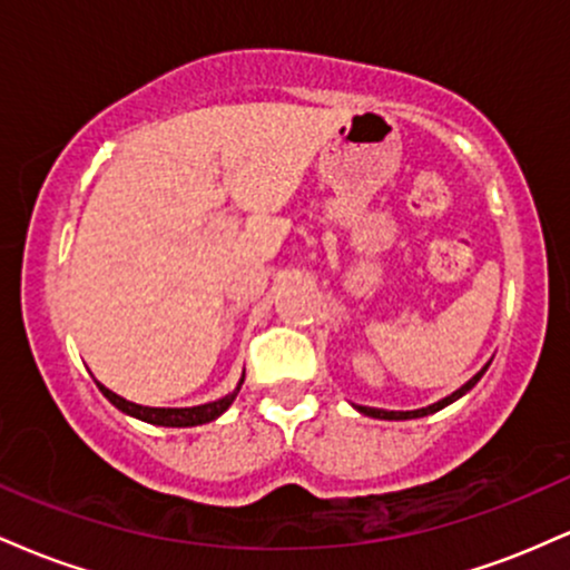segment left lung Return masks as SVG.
<instances>
[{
	"mask_svg": "<svg viewBox=\"0 0 570 570\" xmlns=\"http://www.w3.org/2000/svg\"><path fill=\"white\" fill-rule=\"evenodd\" d=\"M488 367H490V364H485V367H482L480 372H476V375L472 377V381H466V383L461 385V389L453 391V394L444 396V399H440V402L429 404V407H421V410H381V407H362V404H353V407H356L358 412H362V415H367V417H381V421H410V417H423V415H431V412H440L442 407H448V404H453L455 399H461L463 394H469V391H472L474 385L480 383V377L485 375V370H488Z\"/></svg>",
	"mask_w": 570,
	"mask_h": 570,
	"instance_id": "obj_1",
	"label": "left lung"
}]
</instances>
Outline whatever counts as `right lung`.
Instances as JSON below:
<instances>
[{
	"label": "right lung",
	"mask_w": 570,
	"mask_h": 570,
	"mask_svg": "<svg viewBox=\"0 0 570 570\" xmlns=\"http://www.w3.org/2000/svg\"><path fill=\"white\" fill-rule=\"evenodd\" d=\"M240 383H244V377H240L238 385H235V391H230L227 396L217 399V402L195 404V407H144V404L128 402V399L117 396L115 391L107 389V385H101V383H96V385H98V391H101V394L107 396L117 410L126 412V415H130V417H139V421L153 423V426L187 429V426H203V423L217 421L222 412H225L235 402V396H238V391H240Z\"/></svg>",
	"instance_id": "add662e5"
}]
</instances>
